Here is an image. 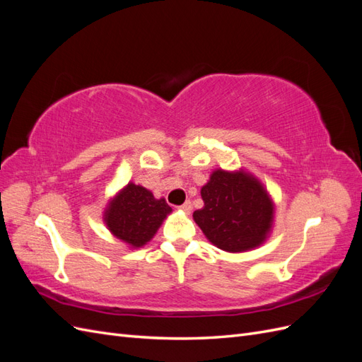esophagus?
<instances>
[{
  "instance_id": "1",
  "label": "esophagus",
  "mask_w": 362,
  "mask_h": 362,
  "mask_svg": "<svg viewBox=\"0 0 362 362\" xmlns=\"http://www.w3.org/2000/svg\"><path fill=\"white\" fill-rule=\"evenodd\" d=\"M192 202L190 201H185L182 205H180V210L184 213H190L192 211Z\"/></svg>"
}]
</instances>
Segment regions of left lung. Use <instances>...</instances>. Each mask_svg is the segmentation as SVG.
Here are the masks:
<instances>
[{
    "instance_id": "8db88e82",
    "label": "left lung",
    "mask_w": 362,
    "mask_h": 362,
    "mask_svg": "<svg viewBox=\"0 0 362 362\" xmlns=\"http://www.w3.org/2000/svg\"><path fill=\"white\" fill-rule=\"evenodd\" d=\"M194 222L218 249L243 252L259 246L270 231L273 205L262 185L245 172L216 170L202 190Z\"/></svg>"
}]
</instances>
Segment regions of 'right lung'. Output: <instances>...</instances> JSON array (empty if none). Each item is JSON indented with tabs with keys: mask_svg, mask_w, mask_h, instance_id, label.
Returning <instances> with one entry per match:
<instances>
[{
	"mask_svg": "<svg viewBox=\"0 0 362 362\" xmlns=\"http://www.w3.org/2000/svg\"><path fill=\"white\" fill-rule=\"evenodd\" d=\"M170 211L166 201L156 199L145 187L129 182L108 206L105 223L117 238L140 247L154 237Z\"/></svg>",
	"mask_w": 362,
	"mask_h": 362,
	"instance_id": "right-lung-1",
	"label": "right lung"
}]
</instances>
